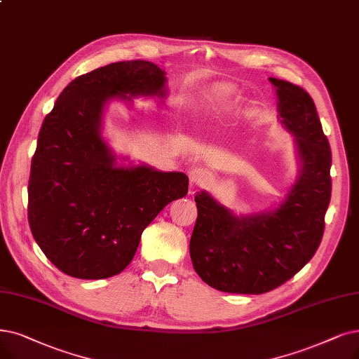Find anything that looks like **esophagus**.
Returning <instances> with one entry per match:
<instances>
[{
  "instance_id": "34e87169",
  "label": "esophagus",
  "mask_w": 359,
  "mask_h": 359,
  "mask_svg": "<svg viewBox=\"0 0 359 359\" xmlns=\"http://www.w3.org/2000/svg\"><path fill=\"white\" fill-rule=\"evenodd\" d=\"M210 175L209 172L203 168H194L190 170V185L191 189L194 187H202L208 181H209Z\"/></svg>"
}]
</instances>
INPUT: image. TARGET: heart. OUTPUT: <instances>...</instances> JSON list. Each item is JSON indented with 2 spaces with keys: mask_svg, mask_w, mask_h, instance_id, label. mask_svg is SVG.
<instances>
[{
  "mask_svg": "<svg viewBox=\"0 0 359 359\" xmlns=\"http://www.w3.org/2000/svg\"><path fill=\"white\" fill-rule=\"evenodd\" d=\"M234 88L231 85H218L213 91H209L203 95L202 102H200V107H202L206 113H217L226 107L228 98L233 95Z\"/></svg>",
  "mask_w": 359,
  "mask_h": 359,
  "instance_id": "obj_1",
  "label": "heart"
}]
</instances>
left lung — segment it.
I'll return each mask as SVG.
<instances>
[{"mask_svg":"<svg viewBox=\"0 0 359 359\" xmlns=\"http://www.w3.org/2000/svg\"><path fill=\"white\" fill-rule=\"evenodd\" d=\"M269 81L302 161L296 184L276 210L246 218H237L205 191L194 197V269L210 287L226 293H266L297 274L320 246L332 197V150L312 97L292 82Z\"/></svg>","mask_w":359,"mask_h":359,"instance_id":"8db88e82","label":"left lung"}]
</instances>
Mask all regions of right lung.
Returning a JSON list of instances; mask_svg holds the SVG:
<instances>
[{"label":"right lung","mask_w":359,"mask_h":359,"mask_svg":"<svg viewBox=\"0 0 359 359\" xmlns=\"http://www.w3.org/2000/svg\"><path fill=\"white\" fill-rule=\"evenodd\" d=\"M165 72L130 60L98 67L72 81L38 135L27 184V219L35 241L65 274L109 278L137 252L146 226L189 191L182 172L118 168L100 135L106 100L163 97Z\"/></svg>","instance_id":"add662e5"}]
</instances>
